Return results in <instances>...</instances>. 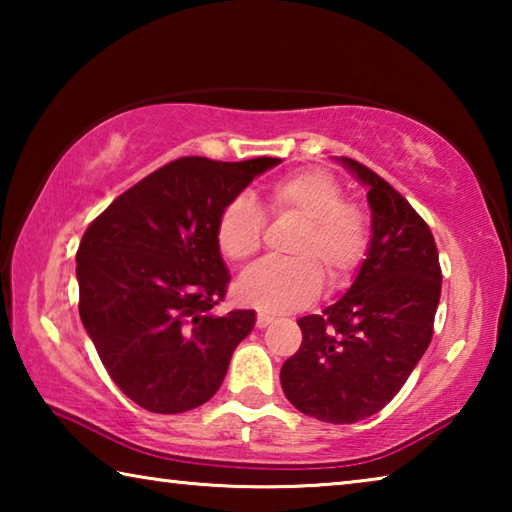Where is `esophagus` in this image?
Masks as SVG:
<instances>
[{
    "instance_id": "1",
    "label": "esophagus",
    "mask_w": 512,
    "mask_h": 512,
    "mask_svg": "<svg viewBox=\"0 0 512 512\" xmlns=\"http://www.w3.org/2000/svg\"><path fill=\"white\" fill-rule=\"evenodd\" d=\"M271 323H273V318H271V316H266V314H257L255 325H257L259 329H264V327H268Z\"/></svg>"
}]
</instances>
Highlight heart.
<instances>
[{
	"label": "heart",
	"instance_id": "1",
	"mask_svg": "<svg viewBox=\"0 0 512 512\" xmlns=\"http://www.w3.org/2000/svg\"><path fill=\"white\" fill-rule=\"evenodd\" d=\"M268 210L296 219L289 262H266L241 277L239 298L264 314H291L314 302L329 284H343L370 246V221L359 205L343 201L341 185L320 169L289 173L268 187ZM264 239V212L250 196H235L216 219V244L235 264L253 259Z\"/></svg>",
	"mask_w": 512,
	"mask_h": 512
}]
</instances>
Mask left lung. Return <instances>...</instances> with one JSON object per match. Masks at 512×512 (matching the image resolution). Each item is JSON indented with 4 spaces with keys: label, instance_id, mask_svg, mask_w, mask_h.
Returning a JSON list of instances; mask_svg holds the SVG:
<instances>
[{
    "label": "left lung",
    "instance_id": "8db88e82",
    "mask_svg": "<svg viewBox=\"0 0 512 512\" xmlns=\"http://www.w3.org/2000/svg\"><path fill=\"white\" fill-rule=\"evenodd\" d=\"M341 164L368 187V257L341 300L298 320L302 343L280 381L298 411L352 424L384 409L429 348L443 273L429 225L411 203L366 164Z\"/></svg>",
    "mask_w": 512,
    "mask_h": 512
}]
</instances>
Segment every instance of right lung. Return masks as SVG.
Returning <instances> with one entry per match:
<instances>
[{"instance_id":"obj_1","label":"right lung","mask_w":512,"mask_h":512,"mask_svg":"<svg viewBox=\"0 0 512 512\" xmlns=\"http://www.w3.org/2000/svg\"><path fill=\"white\" fill-rule=\"evenodd\" d=\"M280 158H178L115 198L76 253L79 314L121 393L183 413L219 391L253 309L219 316L228 268L216 244L225 203Z\"/></svg>"}]
</instances>
